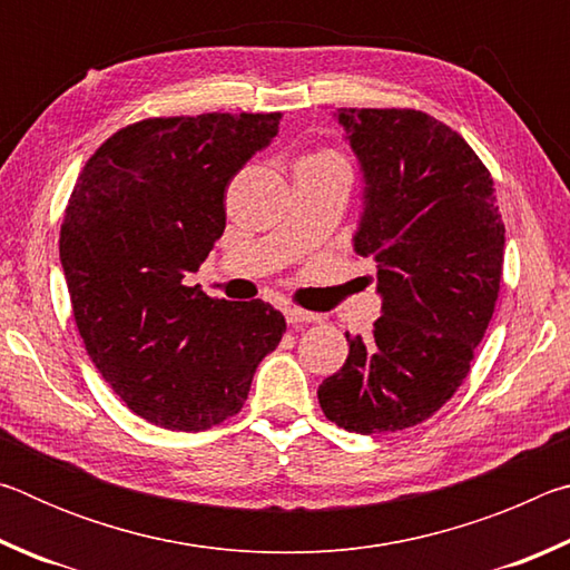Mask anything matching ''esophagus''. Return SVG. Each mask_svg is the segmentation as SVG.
I'll return each mask as SVG.
<instances>
[{
  "label": "esophagus",
  "mask_w": 570,
  "mask_h": 570,
  "mask_svg": "<svg viewBox=\"0 0 570 570\" xmlns=\"http://www.w3.org/2000/svg\"><path fill=\"white\" fill-rule=\"evenodd\" d=\"M284 316L288 324H314L320 322V314H312V312H304V308H296V306H286L284 308Z\"/></svg>",
  "instance_id": "esophagus-1"
}]
</instances>
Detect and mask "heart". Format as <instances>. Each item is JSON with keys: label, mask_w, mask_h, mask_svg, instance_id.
I'll return each mask as SVG.
<instances>
[{"label": "heart", "mask_w": 570, "mask_h": 570, "mask_svg": "<svg viewBox=\"0 0 570 570\" xmlns=\"http://www.w3.org/2000/svg\"><path fill=\"white\" fill-rule=\"evenodd\" d=\"M304 160H308V163H320V166H330V168H342V170H346L344 158H342L336 150H316L314 156H306Z\"/></svg>", "instance_id": "b5f03b06"}]
</instances>
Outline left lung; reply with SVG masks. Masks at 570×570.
I'll list each match as a JSON object with an SVG mask.
<instances>
[{"label":"left lung","instance_id":"1","mask_svg":"<svg viewBox=\"0 0 570 570\" xmlns=\"http://www.w3.org/2000/svg\"><path fill=\"white\" fill-rule=\"evenodd\" d=\"M364 173L354 250L377 262L382 316L350 336L322 382L326 417L350 432H397L432 417L462 380L503 278L505 226L493 176L465 138L410 108H340Z\"/></svg>","mask_w":570,"mask_h":570}]
</instances>
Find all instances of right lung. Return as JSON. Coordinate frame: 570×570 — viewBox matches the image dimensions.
I'll return each mask as SVG.
<instances>
[{
    "label": "right lung",
    "instance_id": "obj_1",
    "mask_svg": "<svg viewBox=\"0 0 570 570\" xmlns=\"http://www.w3.org/2000/svg\"><path fill=\"white\" fill-rule=\"evenodd\" d=\"M282 112L148 118L92 153L67 200L60 262L85 350L112 392L158 428L200 432L240 412L286 332L262 298L188 286L226 228V188Z\"/></svg>",
    "mask_w": 570,
    "mask_h": 570
}]
</instances>
